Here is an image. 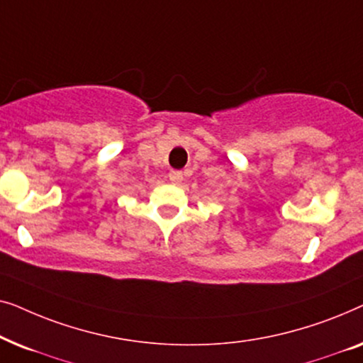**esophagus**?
Instances as JSON below:
<instances>
[{
	"label": "esophagus",
	"mask_w": 363,
	"mask_h": 363,
	"mask_svg": "<svg viewBox=\"0 0 363 363\" xmlns=\"http://www.w3.org/2000/svg\"><path fill=\"white\" fill-rule=\"evenodd\" d=\"M168 178H170L172 183H180L183 180V172H178V170H172L170 173H168Z\"/></svg>",
	"instance_id": "1"
}]
</instances>
